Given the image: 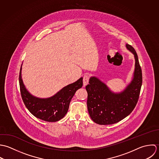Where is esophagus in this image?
<instances>
[{"mask_svg":"<svg viewBox=\"0 0 159 159\" xmlns=\"http://www.w3.org/2000/svg\"><path fill=\"white\" fill-rule=\"evenodd\" d=\"M89 76L87 74H86L84 76V79H83L84 86H86L89 84Z\"/></svg>","mask_w":159,"mask_h":159,"instance_id":"esophagus-1","label":"esophagus"}]
</instances>
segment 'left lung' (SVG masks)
I'll return each mask as SVG.
<instances>
[{
	"label": "left lung",
	"mask_w": 159,
	"mask_h": 159,
	"mask_svg": "<svg viewBox=\"0 0 159 159\" xmlns=\"http://www.w3.org/2000/svg\"><path fill=\"white\" fill-rule=\"evenodd\" d=\"M134 57V70L131 82L120 92L115 93L96 77H91L85 89L88 93L87 107L92 120L99 125H111L127 117L135 107L142 85V70L137 53L126 44Z\"/></svg>",
	"instance_id": "left-lung-1"
}]
</instances>
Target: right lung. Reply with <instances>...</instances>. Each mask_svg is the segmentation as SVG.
Wrapping results in <instances>:
<instances>
[{"label": "right lung", "instance_id": "add662e5", "mask_svg": "<svg viewBox=\"0 0 159 159\" xmlns=\"http://www.w3.org/2000/svg\"><path fill=\"white\" fill-rule=\"evenodd\" d=\"M21 70L22 65L19 75L20 92L29 111L35 117L47 122H57L63 119L67 112L71 99L83 85V77L64 87L50 98H40L32 95L26 89L22 79Z\"/></svg>", "mask_w": 159, "mask_h": 159}]
</instances>
